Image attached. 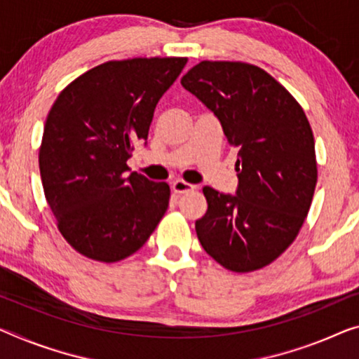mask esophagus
Instances as JSON below:
<instances>
[{"label":"esophagus","instance_id":"34e87169","mask_svg":"<svg viewBox=\"0 0 359 359\" xmlns=\"http://www.w3.org/2000/svg\"><path fill=\"white\" fill-rule=\"evenodd\" d=\"M172 189L175 194H186V192H191L194 191V186L186 183V181H181V180H176L175 183L172 184Z\"/></svg>","mask_w":359,"mask_h":359}]
</instances>
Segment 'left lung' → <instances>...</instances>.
I'll list each match as a JSON object with an SVG mask.
<instances>
[{
  "label": "left lung",
  "instance_id": "obj_1",
  "mask_svg": "<svg viewBox=\"0 0 359 359\" xmlns=\"http://www.w3.org/2000/svg\"><path fill=\"white\" fill-rule=\"evenodd\" d=\"M181 85L217 115L237 149L236 196L203 187L208 208L196 222L197 237L229 271H255L285 252L310 210L318 181L310 122L257 65L202 60Z\"/></svg>",
  "mask_w": 359,
  "mask_h": 359
}]
</instances>
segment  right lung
<instances>
[{"label":"right lung","instance_id":"right-lung-1","mask_svg":"<svg viewBox=\"0 0 359 359\" xmlns=\"http://www.w3.org/2000/svg\"><path fill=\"white\" fill-rule=\"evenodd\" d=\"M186 62L109 60L65 86L49 110L41 183L60 234L81 255L104 263L133 255L167 212L170 186L128 175L126 161Z\"/></svg>","mask_w":359,"mask_h":359}]
</instances>
